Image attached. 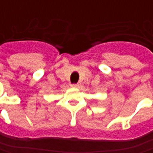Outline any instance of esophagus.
Returning a JSON list of instances; mask_svg holds the SVG:
<instances>
[{
	"label": "esophagus",
	"instance_id": "obj_1",
	"mask_svg": "<svg viewBox=\"0 0 153 153\" xmlns=\"http://www.w3.org/2000/svg\"><path fill=\"white\" fill-rule=\"evenodd\" d=\"M71 86L74 87V88H78V87H79V85H78V84H73Z\"/></svg>",
	"mask_w": 153,
	"mask_h": 153
}]
</instances>
